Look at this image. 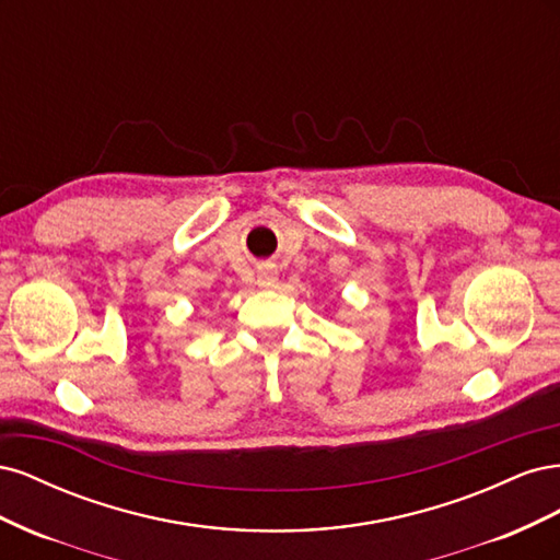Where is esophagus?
<instances>
[{
	"instance_id": "esophagus-1",
	"label": "esophagus",
	"mask_w": 560,
	"mask_h": 560,
	"mask_svg": "<svg viewBox=\"0 0 560 560\" xmlns=\"http://www.w3.org/2000/svg\"><path fill=\"white\" fill-rule=\"evenodd\" d=\"M257 284L261 287V290H273V287H278V268H276L273 264H264V266H259Z\"/></svg>"
}]
</instances>
